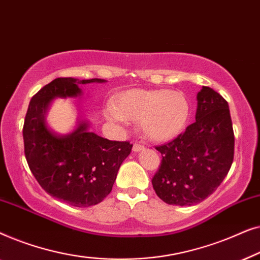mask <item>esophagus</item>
I'll return each instance as SVG.
<instances>
[{
	"label": "esophagus",
	"instance_id": "obj_1",
	"mask_svg": "<svg viewBox=\"0 0 260 260\" xmlns=\"http://www.w3.org/2000/svg\"><path fill=\"white\" fill-rule=\"evenodd\" d=\"M143 149H144V145H142L140 143H135L134 147H133V151L134 152H138V151L143 150Z\"/></svg>",
	"mask_w": 260,
	"mask_h": 260
}]
</instances>
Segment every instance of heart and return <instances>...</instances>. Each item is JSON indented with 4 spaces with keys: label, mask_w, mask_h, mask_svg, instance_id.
<instances>
[{
    "label": "heart",
    "mask_w": 260,
    "mask_h": 260,
    "mask_svg": "<svg viewBox=\"0 0 260 260\" xmlns=\"http://www.w3.org/2000/svg\"><path fill=\"white\" fill-rule=\"evenodd\" d=\"M189 115V102L181 92L141 88L123 92L105 111L112 123L140 120L142 134L154 142L176 137L187 125Z\"/></svg>",
    "instance_id": "b5f03b06"
}]
</instances>
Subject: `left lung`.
Instances as JSON below:
<instances>
[{
  "label": "left lung",
  "mask_w": 260,
  "mask_h": 260,
  "mask_svg": "<svg viewBox=\"0 0 260 260\" xmlns=\"http://www.w3.org/2000/svg\"><path fill=\"white\" fill-rule=\"evenodd\" d=\"M197 99L195 122L175 140L156 147L162 161L151 182L157 197L168 205L204 201L220 186L233 162L229 103L207 86H202Z\"/></svg>",
  "instance_id": "1"
}]
</instances>
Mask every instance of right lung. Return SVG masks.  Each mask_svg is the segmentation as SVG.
Segmentation results:
<instances>
[{
  "mask_svg": "<svg viewBox=\"0 0 260 260\" xmlns=\"http://www.w3.org/2000/svg\"><path fill=\"white\" fill-rule=\"evenodd\" d=\"M91 83L106 80L58 78L46 85L31 98L22 131L24 155L39 184L74 207H90L108 197L133 148L129 142L109 141L92 133L85 119L63 135L48 126L46 116L53 101L81 97L80 85Z\"/></svg>",
  "mask_w": 260,
  "mask_h": 260,
  "instance_id": "obj_1",
  "label": "right lung"
}]
</instances>
